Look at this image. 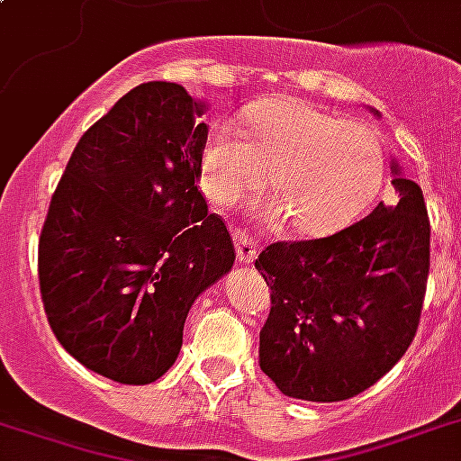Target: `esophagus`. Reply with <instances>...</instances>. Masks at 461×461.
Segmentation results:
<instances>
[{
  "mask_svg": "<svg viewBox=\"0 0 461 461\" xmlns=\"http://www.w3.org/2000/svg\"><path fill=\"white\" fill-rule=\"evenodd\" d=\"M234 246H237V258L241 263H254L256 261V244L249 239V234L241 230H234Z\"/></svg>",
  "mask_w": 461,
  "mask_h": 461,
  "instance_id": "obj_1",
  "label": "esophagus"
}]
</instances>
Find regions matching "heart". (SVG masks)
I'll list each match as a JSON object with an SVG mask.
<instances>
[{"mask_svg": "<svg viewBox=\"0 0 461 461\" xmlns=\"http://www.w3.org/2000/svg\"><path fill=\"white\" fill-rule=\"evenodd\" d=\"M384 142L372 125L304 101L270 98L249 111V135L220 122L203 149V191L230 207L273 185L270 215L324 237L356 222L384 184Z\"/></svg>", "mask_w": 461, "mask_h": 461, "instance_id": "obj_1", "label": "heart"}]
</instances>
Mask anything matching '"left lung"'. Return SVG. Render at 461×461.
<instances>
[{
    "label": "left lung",
    "instance_id": "8db88e82",
    "mask_svg": "<svg viewBox=\"0 0 461 461\" xmlns=\"http://www.w3.org/2000/svg\"><path fill=\"white\" fill-rule=\"evenodd\" d=\"M392 171L396 205L379 203L331 237L277 241L256 258L270 285L258 360L285 396L346 402L384 377L416 336L430 222L420 185L396 161Z\"/></svg>",
    "mask_w": 461,
    "mask_h": 461
}]
</instances>
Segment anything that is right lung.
Listing matches in <instances>:
<instances>
[{
	"label": "right lung",
	"mask_w": 461,
	"mask_h": 461,
	"mask_svg": "<svg viewBox=\"0 0 461 461\" xmlns=\"http://www.w3.org/2000/svg\"><path fill=\"white\" fill-rule=\"evenodd\" d=\"M207 104L147 82L91 125L52 193L38 277L55 339L121 384L176 363L185 316L234 266L222 217L198 191Z\"/></svg>",
	"instance_id": "right-lung-1"
}]
</instances>
